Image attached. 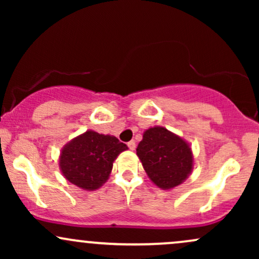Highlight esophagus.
I'll return each instance as SVG.
<instances>
[{
  "instance_id": "1",
  "label": "esophagus",
  "mask_w": 259,
  "mask_h": 259,
  "mask_svg": "<svg viewBox=\"0 0 259 259\" xmlns=\"http://www.w3.org/2000/svg\"><path fill=\"white\" fill-rule=\"evenodd\" d=\"M127 147L130 148V150H135V147H136V144H135V141H134V140H132V141H129L127 142Z\"/></svg>"
}]
</instances>
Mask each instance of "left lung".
Returning <instances> with one entry per match:
<instances>
[{
    "instance_id": "left-lung-1",
    "label": "left lung",
    "mask_w": 259,
    "mask_h": 259,
    "mask_svg": "<svg viewBox=\"0 0 259 259\" xmlns=\"http://www.w3.org/2000/svg\"><path fill=\"white\" fill-rule=\"evenodd\" d=\"M136 153L150 179L160 189L180 185L192 169L191 148L162 126L145 132Z\"/></svg>"
}]
</instances>
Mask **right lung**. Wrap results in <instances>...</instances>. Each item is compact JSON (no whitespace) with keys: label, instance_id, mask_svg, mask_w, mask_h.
<instances>
[{"label":"right lung","instance_id":"add662e5","mask_svg":"<svg viewBox=\"0 0 259 259\" xmlns=\"http://www.w3.org/2000/svg\"><path fill=\"white\" fill-rule=\"evenodd\" d=\"M126 148L114 136L86 132L63 148L59 165L69 183L84 190H96L108 179L113 162Z\"/></svg>","mask_w":259,"mask_h":259}]
</instances>
